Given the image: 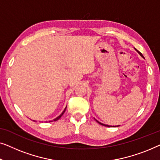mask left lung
I'll return each instance as SVG.
<instances>
[{"mask_svg": "<svg viewBox=\"0 0 160 160\" xmlns=\"http://www.w3.org/2000/svg\"><path fill=\"white\" fill-rule=\"evenodd\" d=\"M135 49H136V48H135ZM136 51H137V52H138V53H139V54H140L141 56V57H142L143 58H144V57H143V56L142 55V53H141V52H139V51H138V50H137V49H136ZM96 122H98V123H99V124L100 125H103V126H107V127H112V126H111V125H104V124H103V123H101L100 122H98V120H96ZM118 126L119 125H118V126H113V127H118Z\"/></svg>", "mask_w": 160, "mask_h": 160, "instance_id": "left-lung-1", "label": "left lung"}]
</instances>
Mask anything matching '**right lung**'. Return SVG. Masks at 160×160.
Here are the masks:
<instances>
[{
    "mask_svg": "<svg viewBox=\"0 0 160 160\" xmlns=\"http://www.w3.org/2000/svg\"><path fill=\"white\" fill-rule=\"evenodd\" d=\"M66 109H67V107H66V108H65V109H64V111H63V112H62V114H61L59 116H58V117H57V118H55V119H54V120H53V121H57V120H58V119H60V118H61V117H62V116L63 115V114H64V112H65V111H66ZM50 122H51V121H50Z\"/></svg>",
    "mask_w": 160,
    "mask_h": 160,
    "instance_id": "right-lung-1",
    "label": "right lung"
}]
</instances>
